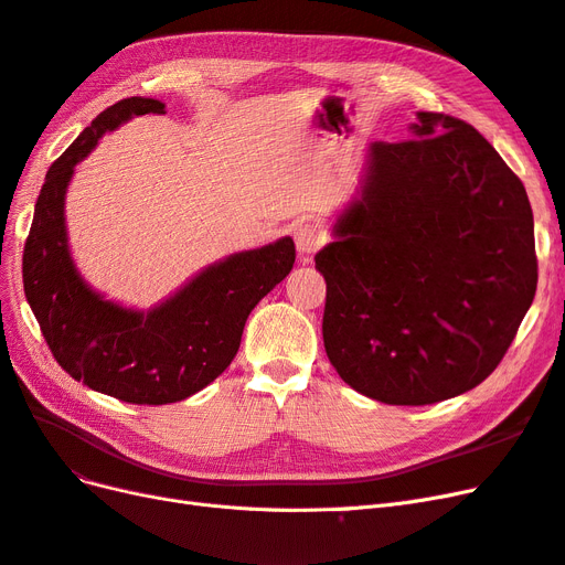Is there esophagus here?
I'll return each mask as SVG.
<instances>
[{
  "instance_id": "1",
  "label": "esophagus",
  "mask_w": 565,
  "mask_h": 565,
  "mask_svg": "<svg viewBox=\"0 0 565 565\" xmlns=\"http://www.w3.org/2000/svg\"><path fill=\"white\" fill-rule=\"evenodd\" d=\"M324 243V237L320 233V228L316 224H311V221H303V224H297L295 226V245H297V252L303 262H309V256L316 254Z\"/></svg>"
}]
</instances>
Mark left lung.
Masks as SVG:
<instances>
[{
  "instance_id": "left-lung-1",
  "label": "left lung",
  "mask_w": 565,
  "mask_h": 565,
  "mask_svg": "<svg viewBox=\"0 0 565 565\" xmlns=\"http://www.w3.org/2000/svg\"><path fill=\"white\" fill-rule=\"evenodd\" d=\"M409 129L415 139L367 148L361 191L316 254L330 363L388 405L481 384L537 289L521 179L465 119L417 113Z\"/></svg>"
}]
</instances>
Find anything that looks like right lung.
Segmentation results:
<instances>
[{"label":"right lung","mask_w":565,"mask_h":565,"mask_svg":"<svg viewBox=\"0 0 565 565\" xmlns=\"http://www.w3.org/2000/svg\"><path fill=\"white\" fill-rule=\"evenodd\" d=\"M164 115L156 98L106 108L49 167L23 252L25 299L46 344L73 380L136 405H167L202 391L241 349L247 316L295 266L292 237L226 256L150 311L92 289L71 256L65 191L100 136L134 115Z\"/></svg>","instance_id":"1"}]
</instances>
